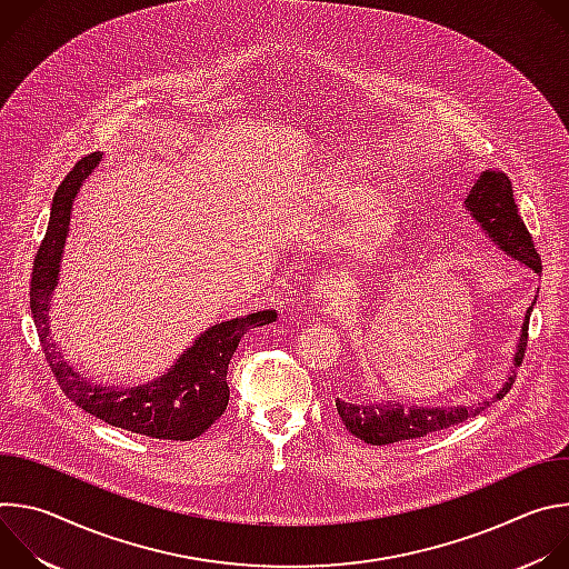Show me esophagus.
<instances>
[{
    "instance_id": "34e87169",
    "label": "esophagus",
    "mask_w": 569,
    "mask_h": 569,
    "mask_svg": "<svg viewBox=\"0 0 569 569\" xmlns=\"http://www.w3.org/2000/svg\"><path fill=\"white\" fill-rule=\"evenodd\" d=\"M342 295V283L338 279H319L312 288V297L321 299V301H331L338 299Z\"/></svg>"
}]
</instances>
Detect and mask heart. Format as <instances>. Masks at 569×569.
<instances>
[{
	"instance_id": "obj_1",
	"label": "heart",
	"mask_w": 569,
	"mask_h": 569,
	"mask_svg": "<svg viewBox=\"0 0 569 569\" xmlns=\"http://www.w3.org/2000/svg\"><path fill=\"white\" fill-rule=\"evenodd\" d=\"M369 191L362 184H342V189H338V200L345 207H356L360 201L363 202L356 211L351 229L360 246L371 248L389 236L393 224V207L387 198H368L365 201Z\"/></svg>"
}]
</instances>
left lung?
<instances>
[{
  "mask_svg": "<svg viewBox=\"0 0 569 569\" xmlns=\"http://www.w3.org/2000/svg\"><path fill=\"white\" fill-rule=\"evenodd\" d=\"M466 207L472 213V218L483 227V231L489 233L491 240H496L500 250H505L509 257L522 261L536 272H542V261L540 254L533 246V238L525 224V220L518 213V204L513 198V187L511 180L505 173L496 171H486L479 176L475 187L470 189L466 198ZM536 303V301H533ZM527 310V319L522 323V338L518 345L516 353V367L522 365L525 351H527V340H529V317L531 308ZM513 373L509 376L507 385L496 393V398H502L509 393L513 385ZM338 415L347 430L362 439L365 443L371 446H385V443H396L405 439H421L432 432L459 426L468 421L470 417L479 415L483 410V405H475V408H400L396 402H385V405H365V402H345L336 400Z\"/></svg>",
  "mask_w": 569,
  "mask_h": 569,
  "instance_id": "obj_1",
  "label": "left lung"
}]
</instances>
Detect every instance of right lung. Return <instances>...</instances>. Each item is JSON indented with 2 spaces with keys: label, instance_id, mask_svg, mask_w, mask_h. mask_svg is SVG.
I'll list each match as a JSON object with an SVG mask.
<instances>
[{
  "label": "right lung",
  "instance_id": "obj_1",
  "mask_svg": "<svg viewBox=\"0 0 569 569\" xmlns=\"http://www.w3.org/2000/svg\"><path fill=\"white\" fill-rule=\"evenodd\" d=\"M99 161V152L78 159L76 167L56 189L49 227L33 261L29 288L36 331L60 389L80 410L134 435L169 441H191L209 430L227 410V367L240 338L250 329L274 321L277 312L261 310L248 317L216 323V327H211L193 342L189 351L182 353L169 373L150 385L132 389H106L80 378L67 362H62L56 342L49 340L47 310L49 297L58 283V268L69 231L71 202L80 189V182L94 171Z\"/></svg>",
  "mask_w": 569,
  "mask_h": 569
}]
</instances>
